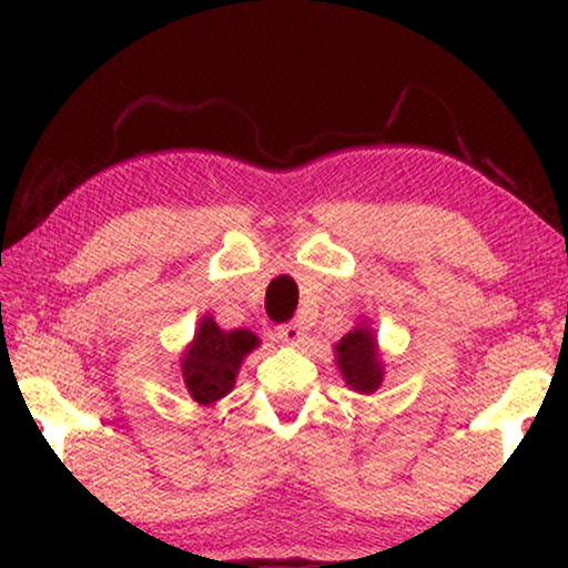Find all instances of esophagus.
<instances>
[{
  "instance_id": "34e87169",
  "label": "esophagus",
  "mask_w": 568,
  "mask_h": 568,
  "mask_svg": "<svg viewBox=\"0 0 568 568\" xmlns=\"http://www.w3.org/2000/svg\"><path fill=\"white\" fill-rule=\"evenodd\" d=\"M276 336H278V341H284V344L297 346L305 341V328H302L300 323H284L276 328Z\"/></svg>"
}]
</instances>
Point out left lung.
I'll use <instances>...</instances> for the list:
<instances>
[{
  "label": "left lung",
  "mask_w": 568,
  "mask_h": 568,
  "mask_svg": "<svg viewBox=\"0 0 568 568\" xmlns=\"http://www.w3.org/2000/svg\"><path fill=\"white\" fill-rule=\"evenodd\" d=\"M336 364L344 375L346 385L356 393H375L383 385L385 369L379 362L375 331L367 323H359L354 331H348L336 344Z\"/></svg>",
  "instance_id": "left-lung-1"
}]
</instances>
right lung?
Listing matches in <instances>:
<instances>
[{
    "mask_svg": "<svg viewBox=\"0 0 568 568\" xmlns=\"http://www.w3.org/2000/svg\"><path fill=\"white\" fill-rule=\"evenodd\" d=\"M258 344L255 333L243 328L222 331L214 317L204 315L196 338L181 359L185 395L199 406H214L235 387L240 364Z\"/></svg>",
    "mask_w": 568,
    "mask_h": 568,
    "instance_id": "right-lung-1",
    "label": "right lung"
}]
</instances>
